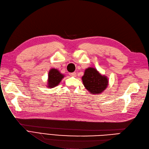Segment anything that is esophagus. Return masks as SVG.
I'll return each instance as SVG.
<instances>
[{
    "label": "esophagus",
    "mask_w": 149,
    "mask_h": 149,
    "mask_svg": "<svg viewBox=\"0 0 149 149\" xmlns=\"http://www.w3.org/2000/svg\"><path fill=\"white\" fill-rule=\"evenodd\" d=\"M69 75L72 77H76V73L75 72H72V73H69Z\"/></svg>",
    "instance_id": "1"
}]
</instances>
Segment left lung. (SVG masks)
Listing matches in <instances>:
<instances>
[{"mask_svg":"<svg viewBox=\"0 0 149 149\" xmlns=\"http://www.w3.org/2000/svg\"><path fill=\"white\" fill-rule=\"evenodd\" d=\"M81 79L86 89L93 94L102 93L108 84L107 77L102 75L97 69L92 68H89L85 70Z\"/></svg>","mask_w":149,"mask_h":149,"instance_id":"obj_1","label":"left lung"}]
</instances>
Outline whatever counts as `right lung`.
Here are the masks:
<instances>
[{
	"label": "right lung",
	"instance_id": "obj_1",
	"mask_svg": "<svg viewBox=\"0 0 149 149\" xmlns=\"http://www.w3.org/2000/svg\"><path fill=\"white\" fill-rule=\"evenodd\" d=\"M62 78H64V75L61 74L57 69H51L48 75V84H47L48 85L47 87L49 88H53L58 85Z\"/></svg>",
	"mask_w": 149,
	"mask_h": 149
}]
</instances>
